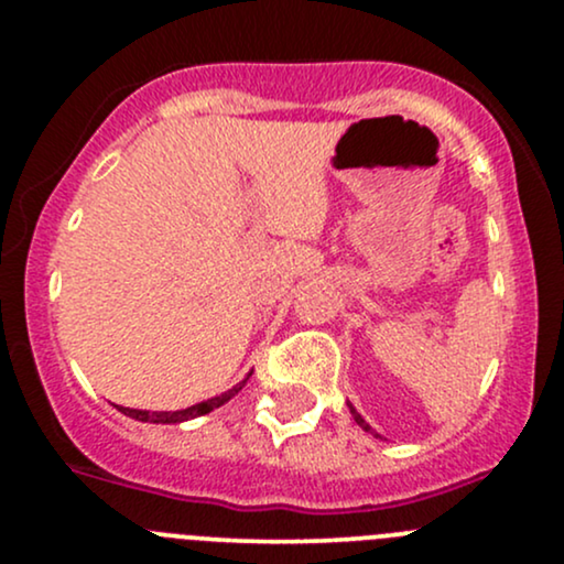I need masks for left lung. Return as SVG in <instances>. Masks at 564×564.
Returning <instances> with one entry per match:
<instances>
[{
    "label": "left lung",
    "mask_w": 564,
    "mask_h": 564,
    "mask_svg": "<svg viewBox=\"0 0 564 564\" xmlns=\"http://www.w3.org/2000/svg\"><path fill=\"white\" fill-rule=\"evenodd\" d=\"M349 413H352V419H355V422H358V426H360V430L371 432V435H373V430H371V426H368V424H366V419H364V416H360V413H358V411H355V408H352V405H349ZM377 437H379V435H377Z\"/></svg>",
    "instance_id": "8db88e82"
}]
</instances>
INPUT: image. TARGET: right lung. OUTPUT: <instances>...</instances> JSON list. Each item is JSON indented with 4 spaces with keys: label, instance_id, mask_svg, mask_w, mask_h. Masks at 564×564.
<instances>
[{
    "label": "right lung",
    "instance_id": "obj_1",
    "mask_svg": "<svg viewBox=\"0 0 564 564\" xmlns=\"http://www.w3.org/2000/svg\"><path fill=\"white\" fill-rule=\"evenodd\" d=\"M249 377H251V373H249ZM249 377H246L243 381H238V384L232 387V390L223 392V394H217V398L204 400V403H196V405H191V408H183V411H138V408H121V405H119V411L124 413V416L138 419V422H151V424H180V422H187V419L204 416V413L215 411V408H219V405L228 403L230 398H236V394L241 392V387L246 384V381H249Z\"/></svg>",
    "mask_w": 564,
    "mask_h": 564
}]
</instances>
